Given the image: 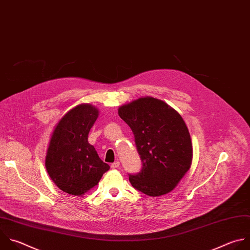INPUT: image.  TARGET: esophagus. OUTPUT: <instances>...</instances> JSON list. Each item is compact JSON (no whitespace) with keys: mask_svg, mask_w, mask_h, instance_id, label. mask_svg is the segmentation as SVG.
<instances>
[{"mask_svg":"<svg viewBox=\"0 0 250 250\" xmlns=\"http://www.w3.org/2000/svg\"><path fill=\"white\" fill-rule=\"evenodd\" d=\"M120 167V162H118V161H116L115 163H113L112 165H111V168L112 169H118Z\"/></svg>","mask_w":250,"mask_h":250,"instance_id":"esophagus-1","label":"esophagus"}]
</instances>
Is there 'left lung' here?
<instances>
[{
	"mask_svg": "<svg viewBox=\"0 0 250 250\" xmlns=\"http://www.w3.org/2000/svg\"><path fill=\"white\" fill-rule=\"evenodd\" d=\"M131 128L142 162L141 171L128 175L131 186L149 196L172 191L192 162V143L182 116L165 102L144 97L119 108Z\"/></svg>",
	"mask_w": 250,
	"mask_h": 250,
	"instance_id": "obj_1",
	"label": "left lung"
}]
</instances>
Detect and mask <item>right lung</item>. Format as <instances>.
Wrapping results in <instances>:
<instances>
[{"mask_svg":"<svg viewBox=\"0 0 250 250\" xmlns=\"http://www.w3.org/2000/svg\"><path fill=\"white\" fill-rule=\"evenodd\" d=\"M99 115L90 104L68 111L56 125L47 150L46 170L55 185L71 195H83L98 185L110 166L88 142V133Z\"/></svg>","mask_w":250,"mask_h":250,"instance_id":"add662e5","label":"right lung"}]
</instances>
